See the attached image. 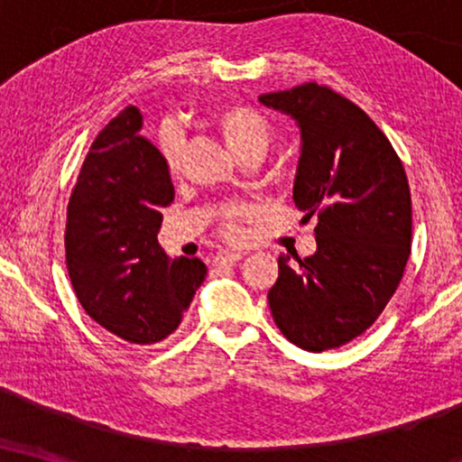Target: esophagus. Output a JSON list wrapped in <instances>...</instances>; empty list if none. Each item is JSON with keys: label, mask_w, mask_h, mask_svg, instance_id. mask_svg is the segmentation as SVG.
Masks as SVG:
<instances>
[{"label": "esophagus", "mask_w": 462, "mask_h": 462, "mask_svg": "<svg viewBox=\"0 0 462 462\" xmlns=\"http://www.w3.org/2000/svg\"><path fill=\"white\" fill-rule=\"evenodd\" d=\"M244 258L242 252L237 250H220L217 254V263L218 264H236Z\"/></svg>", "instance_id": "34e87169"}]
</instances>
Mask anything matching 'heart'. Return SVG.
<instances>
[{
  "label": "heart",
  "mask_w": 462,
  "mask_h": 462,
  "mask_svg": "<svg viewBox=\"0 0 462 462\" xmlns=\"http://www.w3.org/2000/svg\"><path fill=\"white\" fill-rule=\"evenodd\" d=\"M212 122L217 125L220 138L226 144V149L239 157H261L267 147L273 141V125L263 116L261 111L252 109L248 105L242 103H226L220 105L212 113ZM180 147L182 138L180 132L168 125V128L162 130L160 134V151L163 155V162H166V168L170 172H176L179 170V160H180ZM245 217L244 208L239 206H229L223 212V231L225 236L236 237L239 233V225Z\"/></svg>",
  "instance_id": "b5f03b06"
}]
</instances>
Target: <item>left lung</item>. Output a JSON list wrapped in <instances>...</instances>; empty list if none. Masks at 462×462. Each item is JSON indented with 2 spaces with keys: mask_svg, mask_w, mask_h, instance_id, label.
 Returning <instances> with one entry per match:
<instances>
[{
  "mask_svg": "<svg viewBox=\"0 0 462 462\" xmlns=\"http://www.w3.org/2000/svg\"><path fill=\"white\" fill-rule=\"evenodd\" d=\"M300 130L294 204L318 214V250L300 269L280 256L269 290L273 319L305 351L346 345L374 324L410 258L412 199L406 172L378 125L330 88L302 84L261 94Z\"/></svg>",
  "mask_w": 462,
  "mask_h": 462,
  "instance_id": "1",
  "label": "left lung"
}]
</instances>
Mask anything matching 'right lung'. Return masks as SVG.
<instances>
[{"instance_id":"right-lung-1","label":"right lung","mask_w":462,"mask_h":462,"mask_svg":"<svg viewBox=\"0 0 462 462\" xmlns=\"http://www.w3.org/2000/svg\"><path fill=\"white\" fill-rule=\"evenodd\" d=\"M130 105L92 143L69 199L65 250L86 313L117 338L153 345L180 326L208 269L157 242L174 185Z\"/></svg>"}]
</instances>
